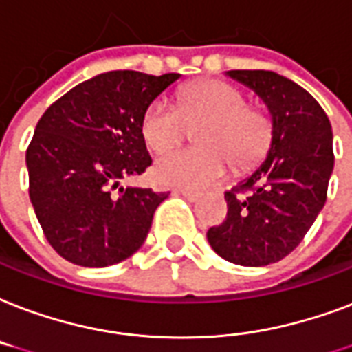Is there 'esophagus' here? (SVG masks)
<instances>
[{
    "label": "esophagus",
    "instance_id": "34e87169",
    "mask_svg": "<svg viewBox=\"0 0 352 352\" xmlns=\"http://www.w3.org/2000/svg\"><path fill=\"white\" fill-rule=\"evenodd\" d=\"M176 192H178V195L184 196V198H187V200H189V201L198 200V198H200V196H201L200 190L187 189V187H179V189H176Z\"/></svg>",
    "mask_w": 352,
    "mask_h": 352
}]
</instances>
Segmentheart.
Masks as SVG:
<instances>
[{"instance_id":"1","label":"heart","mask_w":352,"mask_h":352,"mask_svg":"<svg viewBox=\"0 0 352 352\" xmlns=\"http://www.w3.org/2000/svg\"><path fill=\"white\" fill-rule=\"evenodd\" d=\"M196 128L198 146L162 156L154 176L163 185L207 187L219 182L233 163L248 167L268 152L274 126L263 110L246 102L241 89L224 80H201L184 88L176 106L157 99L141 119L145 145L156 154L176 146L187 126Z\"/></svg>"}]
</instances>
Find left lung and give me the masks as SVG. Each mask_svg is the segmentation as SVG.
Wrapping results in <instances>:
<instances>
[{
	"instance_id": "left-lung-1",
	"label": "left lung",
	"mask_w": 352,
	"mask_h": 352,
	"mask_svg": "<svg viewBox=\"0 0 352 352\" xmlns=\"http://www.w3.org/2000/svg\"><path fill=\"white\" fill-rule=\"evenodd\" d=\"M228 75L268 104L274 139L266 162L226 192V220L209 228L207 241L230 263L266 266L299 246L325 206L334 167L332 128L318 100L290 78L264 69Z\"/></svg>"
}]
</instances>
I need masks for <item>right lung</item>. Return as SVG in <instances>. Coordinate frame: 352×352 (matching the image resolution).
Masks as SVG:
<instances>
[{
  "label": "right lung",
  "instance_id": "1",
  "mask_svg": "<svg viewBox=\"0 0 352 352\" xmlns=\"http://www.w3.org/2000/svg\"><path fill=\"white\" fill-rule=\"evenodd\" d=\"M178 73L108 72L78 84L43 111L27 146L29 196L60 257L102 268L143 246L168 192L119 187L152 165L141 119Z\"/></svg>",
  "mask_w": 352,
  "mask_h": 352
}]
</instances>
